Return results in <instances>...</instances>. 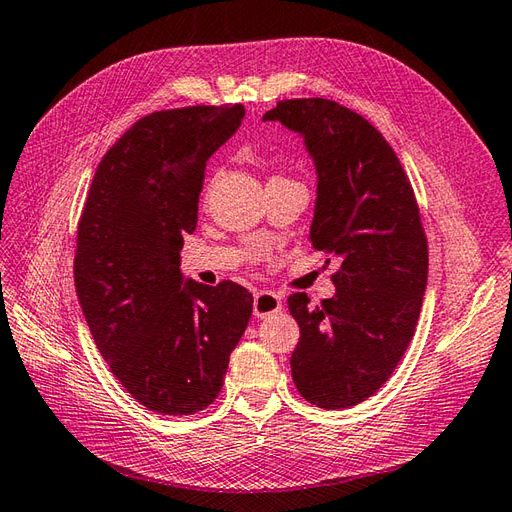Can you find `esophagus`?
I'll list each match as a JSON object with an SVG mask.
<instances>
[{
    "label": "esophagus",
    "instance_id": "obj_1",
    "mask_svg": "<svg viewBox=\"0 0 512 512\" xmlns=\"http://www.w3.org/2000/svg\"><path fill=\"white\" fill-rule=\"evenodd\" d=\"M282 311V298L274 291H260L254 298V315L267 317L271 313Z\"/></svg>",
    "mask_w": 512,
    "mask_h": 512
}]
</instances>
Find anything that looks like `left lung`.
<instances>
[{"instance_id": "8db88e82", "label": "left lung", "mask_w": 512, "mask_h": 512, "mask_svg": "<svg viewBox=\"0 0 512 512\" xmlns=\"http://www.w3.org/2000/svg\"><path fill=\"white\" fill-rule=\"evenodd\" d=\"M263 122L302 138L317 175L309 241L339 263L333 298L287 300L300 326L293 383L309 403L346 410L392 377L414 337L427 287L414 192L383 135L333 100H282Z\"/></svg>"}]
</instances>
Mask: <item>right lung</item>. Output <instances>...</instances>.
I'll return each mask as SVG.
<instances>
[{
  "label": "right lung",
  "instance_id": "obj_1",
  "mask_svg": "<svg viewBox=\"0 0 512 512\" xmlns=\"http://www.w3.org/2000/svg\"><path fill=\"white\" fill-rule=\"evenodd\" d=\"M245 109L186 107L138 120L102 157L78 223L74 282L102 359L135 401L168 416L208 407L221 392L254 298L181 271L197 230L208 157Z\"/></svg>",
  "mask_w": 512,
  "mask_h": 512
}]
</instances>
